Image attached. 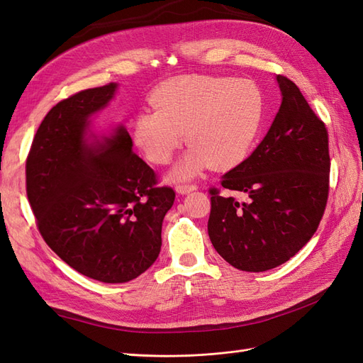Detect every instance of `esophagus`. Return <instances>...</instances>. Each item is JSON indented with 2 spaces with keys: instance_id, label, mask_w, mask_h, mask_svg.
I'll list each match as a JSON object with an SVG mask.
<instances>
[{
  "instance_id": "obj_1",
  "label": "esophagus",
  "mask_w": 363,
  "mask_h": 363,
  "mask_svg": "<svg viewBox=\"0 0 363 363\" xmlns=\"http://www.w3.org/2000/svg\"><path fill=\"white\" fill-rule=\"evenodd\" d=\"M195 189H196V184H194V183H182V184L175 186V191H177L182 195L189 194V192H192Z\"/></svg>"
}]
</instances>
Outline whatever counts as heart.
I'll return each mask as SVG.
<instances>
[{"mask_svg": "<svg viewBox=\"0 0 363 363\" xmlns=\"http://www.w3.org/2000/svg\"><path fill=\"white\" fill-rule=\"evenodd\" d=\"M155 111L138 115L135 142L155 164L171 162L186 140L192 147L172 171L186 180L211 164L236 167L251 152L265 116V96L248 79L218 75H182L152 92Z\"/></svg>", "mask_w": 363, "mask_h": 363, "instance_id": "1", "label": "heart"}]
</instances>
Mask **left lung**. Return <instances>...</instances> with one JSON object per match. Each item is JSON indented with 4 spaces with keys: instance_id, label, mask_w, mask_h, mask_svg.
I'll return each instance as SVG.
<instances>
[{
    "instance_id": "1",
    "label": "left lung",
    "mask_w": 363,
    "mask_h": 363,
    "mask_svg": "<svg viewBox=\"0 0 363 363\" xmlns=\"http://www.w3.org/2000/svg\"><path fill=\"white\" fill-rule=\"evenodd\" d=\"M281 106L267 136L236 168L208 188L207 230L215 250L230 265L262 272L288 262L320 225L328 199V133L296 84L277 75Z\"/></svg>"
}]
</instances>
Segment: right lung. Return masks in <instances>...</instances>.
I'll return each instance as SVG.
<instances>
[{"instance_id": "1", "label": "right lung", "mask_w": 363, "mask_h": 363, "mask_svg": "<svg viewBox=\"0 0 363 363\" xmlns=\"http://www.w3.org/2000/svg\"><path fill=\"white\" fill-rule=\"evenodd\" d=\"M115 89L111 83L59 101L26 162L28 203L43 240L77 272L103 283L130 281L155 263L175 200L131 150L124 127L104 142H87V119Z\"/></svg>"}]
</instances>
